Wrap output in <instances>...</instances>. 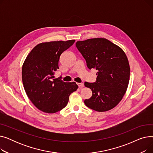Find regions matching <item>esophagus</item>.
Returning a JSON list of instances; mask_svg holds the SVG:
<instances>
[{"mask_svg": "<svg viewBox=\"0 0 153 153\" xmlns=\"http://www.w3.org/2000/svg\"><path fill=\"white\" fill-rule=\"evenodd\" d=\"M77 85L79 86V87L80 88V89H82V88L84 87V86L83 83H77Z\"/></svg>", "mask_w": 153, "mask_h": 153, "instance_id": "34e87169", "label": "esophagus"}]
</instances>
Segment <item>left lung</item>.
Here are the masks:
<instances>
[{
	"mask_svg": "<svg viewBox=\"0 0 153 153\" xmlns=\"http://www.w3.org/2000/svg\"><path fill=\"white\" fill-rule=\"evenodd\" d=\"M76 46L90 70L97 71L95 82H85L92 95L85 105L97 111L114 108L122 100L130 81V68L126 55L117 45L105 38L77 42Z\"/></svg>",
	"mask_w": 153,
	"mask_h": 153,
	"instance_id": "obj_1",
	"label": "left lung"
}]
</instances>
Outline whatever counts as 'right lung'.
Instances as JSON below:
<instances>
[{"instance_id":"1","label":"right lung","mask_w":153,"mask_h":153,"mask_svg":"<svg viewBox=\"0 0 153 153\" xmlns=\"http://www.w3.org/2000/svg\"><path fill=\"white\" fill-rule=\"evenodd\" d=\"M75 42H50L37 45L28 54L22 66V81L28 97L41 111L54 114L65 107L69 95L76 91V82L54 79L59 69L61 54Z\"/></svg>"}]
</instances>
